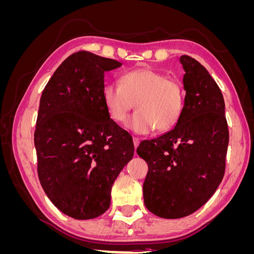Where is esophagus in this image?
<instances>
[{"label": "esophagus", "instance_id": "1", "mask_svg": "<svg viewBox=\"0 0 254 254\" xmlns=\"http://www.w3.org/2000/svg\"><path fill=\"white\" fill-rule=\"evenodd\" d=\"M133 144H134V147L135 148L140 145V139H139V137H133Z\"/></svg>", "mask_w": 254, "mask_h": 254}]
</instances>
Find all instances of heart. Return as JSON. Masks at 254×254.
Returning <instances> with one entry per match:
<instances>
[{"mask_svg":"<svg viewBox=\"0 0 254 254\" xmlns=\"http://www.w3.org/2000/svg\"><path fill=\"white\" fill-rule=\"evenodd\" d=\"M104 102L110 118L117 123L124 121L135 104L137 111L125 126L135 133L147 134L156 128L166 131L178 123L184 108V90L179 80L163 73L136 68L123 76L122 84H107Z\"/></svg>","mask_w":254,"mask_h":254,"instance_id":"b5f03b06","label":"heart"}]
</instances>
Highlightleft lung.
I'll return each instance as SVG.
<instances>
[{"mask_svg":"<svg viewBox=\"0 0 254 254\" xmlns=\"http://www.w3.org/2000/svg\"><path fill=\"white\" fill-rule=\"evenodd\" d=\"M184 70V108L175 127L136 152L148 164L144 202L159 217H186L201 207L224 178L229 144L224 96L194 58L179 59Z\"/></svg>","mask_w":254,"mask_h":254,"instance_id":"1","label":"left lung"}]
</instances>
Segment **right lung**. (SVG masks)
<instances>
[{
  "mask_svg": "<svg viewBox=\"0 0 254 254\" xmlns=\"http://www.w3.org/2000/svg\"><path fill=\"white\" fill-rule=\"evenodd\" d=\"M121 65L74 53L42 92L34 137L38 176L53 204L75 219L109 209L113 183L133 157L131 135L111 120L104 102L105 73Z\"/></svg>",
  "mask_w": 254,
  "mask_h": 254,
  "instance_id": "add662e5",
  "label": "right lung"
}]
</instances>
